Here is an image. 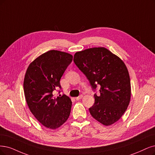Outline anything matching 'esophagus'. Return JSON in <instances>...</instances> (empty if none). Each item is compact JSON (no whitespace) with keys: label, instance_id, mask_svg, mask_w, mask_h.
I'll use <instances>...</instances> for the list:
<instances>
[{"label":"esophagus","instance_id":"obj_1","mask_svg":"<svg viewBox=\"0 0 155 155\" xmlns=\"http://www.w3.org/2000/svg\"><path fill=\"white\" fill-rule=\"evenodd\" d=\"M82 97H83V95H80L79 96H78V97H76L75 98V99L77 100H81V99H82Z\"/></svg>","mask_w":155,"mask_h":155}]
</instances>
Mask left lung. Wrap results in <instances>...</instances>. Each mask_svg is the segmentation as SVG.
<instances>
[{
  "label": "left lung",
  "mask_w": 155,
  "mask_h": 155,
  "mask_svg": "<svg viewBox=\"0 0 155 155\" xmlns=\"http://www.w3.org/2000/svg\"><path fill=\"white\" fill-rule=\"evenodd\" d=\"M73 61L93 90L97 85L100 86V95L94 94V104L89 108L91 115L105 126L117 122L127 110L131 98L130 75L124 62L104 47L78 51Z\"/></svg>",
  "instance_id": "obj_1"
}]
</instances>
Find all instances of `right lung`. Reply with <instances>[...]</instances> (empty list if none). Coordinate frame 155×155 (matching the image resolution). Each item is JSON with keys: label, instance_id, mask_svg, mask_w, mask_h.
<instances>
[{"label": "right lung", "instance_id": "add662e5", "mask_svg": "<svg viewBox=\"0 0 155 155\" xmlns=\"http://www.w3.org/2000/svg\"><path fill=\"white\" fill-rule=\"evenodd\" d=\"M73 60L72 55L50 50L34 60L28 66L24 81L28 108L44 127L55 130L70 116L72 102L65 94L57 98L53 92L61 88L60 80Z\"/></svg>", "mask_w": 155, "mask_h": 155}]
</instances>
